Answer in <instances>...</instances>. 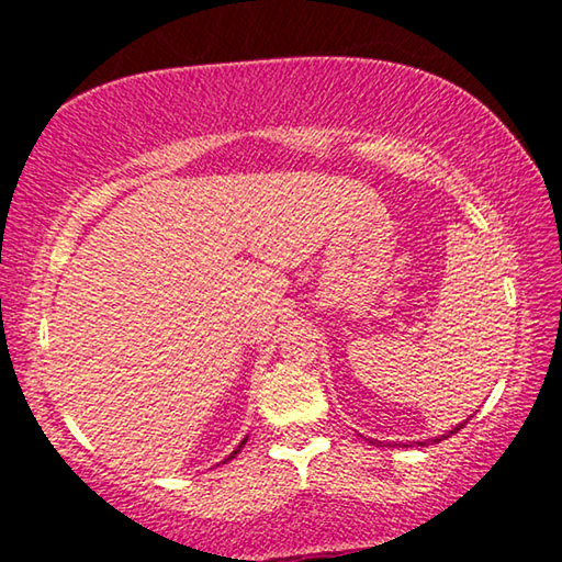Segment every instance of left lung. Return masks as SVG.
<instances>
[{
	"mask_svg": "<svg viewBox=\"0 0 562 562\" xmlns=\"http://www.w3.org/2000/svg\"><path fill=\"white\" fill-rule=\"evenodd\" d=\"M463 424H469V422H463ZM463 424H459V426H456L453 431H449V436H451V434H456V431H461V429H463ZM434 441H441V439H434ZM416 446H429V441H416Z\"/></svg>",
	"mask_w": 562,
	"mask_h": 562,
	"instance_id": "1",
	"label": "left lung"
}]
</instances>
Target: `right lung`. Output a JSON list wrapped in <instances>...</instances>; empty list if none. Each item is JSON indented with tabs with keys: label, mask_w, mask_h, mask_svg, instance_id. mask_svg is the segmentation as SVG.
<instances>
[{
	"label": "right lung",
	"mask_w": 562,
	"mask_h": 562,
	"mask_svg": "<svg viewBox=\"0 0 562 562\" xmlns=\"http://www.w3.org/2000/svg\"><path fill=\"white\" fill-rule=\"evenodd\" d=\"M245 441H247V439H243V443H240V446H237V449H235V451H233V453H231V459H235V453H237V451H240V449H243V446H245ZM231 459H227V461H231Z\"/></svg>",
	"instance_id": "1"
}]
</instances>
